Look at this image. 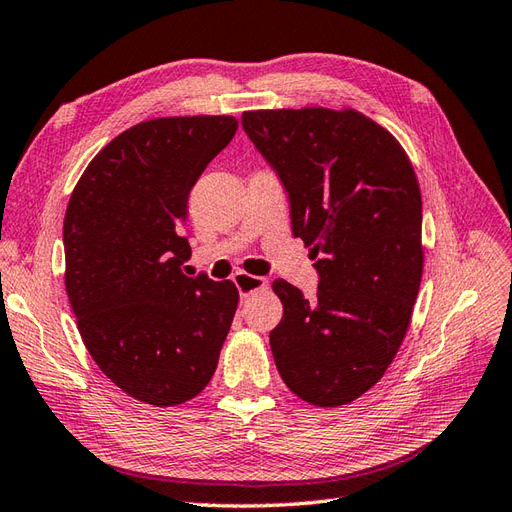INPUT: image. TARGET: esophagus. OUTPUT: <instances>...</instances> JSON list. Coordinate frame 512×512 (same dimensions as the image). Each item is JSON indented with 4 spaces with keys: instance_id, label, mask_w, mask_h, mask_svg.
Segmentation results:
<instances>
[{
    "instance_id": "esophagus-1",
    "label": "esophagus",
    "mask_w": 512,
    "mask_h": 512,
    "mask_svg": "<svg viewBox=\"0 0 512 512\" xmlns=\"http://www.w3.org/2000/svg\"><path fill=\"white\" fill-rule=\"evenodd\" d=\"M235 287H238V292L242 298L253 296L257 292H264L268 287V281L264 277H255V274H248V272H238L233 277Z\"/></svg>"
}]
</instances>
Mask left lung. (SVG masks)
Wrapping results in <instances>:
<instances>
[{
  "mask_svg": "<svg viewBox=\"0 0 512 512\" xmlns=\"http://www.w3.org/2000/svg\"><path fill=\"white\" fill-rule=\"evenodd\" d=\"M290 199L294 238L316 259L318 294L277 279L274 363L298 398L348 404L381 381L422 281V194L400 142L355 110L242 114Z\"/></svg>",
  "mask_w": 512,
  "mask_h": 512,
  "instance_id": "left-lung-1",
  "label": "left lung"
}]
</instances>
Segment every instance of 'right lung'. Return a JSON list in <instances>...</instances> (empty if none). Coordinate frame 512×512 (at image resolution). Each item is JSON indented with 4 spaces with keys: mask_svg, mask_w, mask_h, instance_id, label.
<instances>
[{
    "mask_svg": "<svg viewBox=\"0 0 512 512\" xmlns=\"http://www.w3.org/2000/svg\"><path fill=\"white\" fill-rule=\"evenodd\" d=\"M233 116L129 127L88 164L64 216V285L90 357L131 398L173 406L205 389L238 309L231 281L186 277L188 194L231 142Z\"/></svg>",
    "mask_w": 512,
    "mask_h": 512,
    "instance_id": "1",
    "label": "right lung"
}]
</instances>
